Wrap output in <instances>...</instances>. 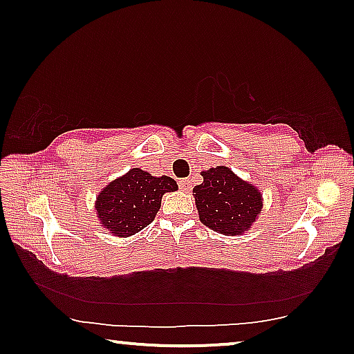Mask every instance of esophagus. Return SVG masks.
I'll return each instance as SVG.
<instances>
[{"mask_svg": "<svg viewBox=\"0 0 354 354\" xmlns=\"http://www.w3.org/2000/svg\"><path fill=\"white\" fill-rule=\"evenodd\" d=\"M179 187H181L183 190H189L192 187V183L189 181V179H181V181H179Z\"/></svg>", "mask_w": 354, "mask_h": 354, "instance_id": "esophagus-1", "label": "esophagus"}]
</instances>
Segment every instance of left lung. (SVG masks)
<instances>
[{"label": "left lung", "mask_w": 354, "mask_h": 354, "mask_svg": "<svg viewBox=\"0 0 354 354\" xmlns=\"http://www.w3.org/2000/svg\"><path fill=\"white\" fill-rule=\"evenodd\" d=\"M203 184L195 185V205L203 225L225 236L250 231L262 209L261 192L234 175L227 167L201 171Z\"/></svg>", "instance_id": "left-lung-1"}]
</instances>
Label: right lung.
Masks as SVG:
<instances>
[{"instance_id": "right-lung-1", "label": "right lung", "mask_w": 354, "mask_h": 354, "mask_svg": "<svg viewBox=\"0 0 354 354\" xmlns=\"http://www.w3.org/2000/svg\"><path fill=\"white\" fill-rule=\"evenodd\" d=\"M176 189L178 184L173 178H156L145 170L131 169L101 190L95 212L109 234L129 237L151 223L162 195Z\"/></svg>"}]
</instances>
